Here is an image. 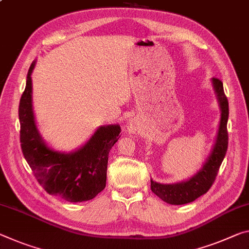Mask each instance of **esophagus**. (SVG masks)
<instances>
[{
  "mask_svg": "<svg viewBox=\"0 0 249 249\" xmlns=\"http://www.w3.org/2000/svg\"><path fill=\"white\" fill-rule=\"evenodd\" d=\"M126 131L129 134H135L137 131H139V125H137L135 120H131L126 123Z\"/></svg>",
  "mask_w": 249,
  "mask_h": 249,
  "instance_id": "obj_1",
  "label": "esophagus"
}]
</instances>
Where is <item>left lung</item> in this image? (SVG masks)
Returning <instances> with one entry per match:
<instances>
[{
    "label": "left lung",
    "instance_id": "8db88e82",
    "mask_svg": "<svg viewBox=\"0 0 249 249\" xmlns=\"http://www.w3.org/2000/svg\"><path fill=\"white\" fill-rule=\"evenodd\" d=\"M212 84L216 94L217 102L220 109V120L217 135L213 145L210 155L204 161L199 171L189 177L188 179L175 184H161L151 179V189L154 194L157 195L165 203L171 205H184L194 202L205 193L214 183L218 169L222 165L228 146V101L224 93L222 81L218 78H212Z\"/></svg>",
    "mask_w": 249,
    "mask_h": 249
}]
</instances>
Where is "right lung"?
Masks as SVG:
<instances>
[{
  "instance_id": "add662e5",
  "label": "right lung",
  "mask_w": 249,
  "mask_h": 249,
  "mask_svg": "<svg viewBox=\"0 0 249 249\" xmlns=\"http://www.w3.org/2000/svg\"><path fill=\"white\" fill-rule=\"evenodd\" d=\"M33 61L18 106L19 140L23 155L37 181L51 195L68 202H84L105 188L108 154L120 137L118 124L100 126L89 140L73 152L56 151L47 145L37 128L32 102Z\"/></svg>"
}]
</instances>
